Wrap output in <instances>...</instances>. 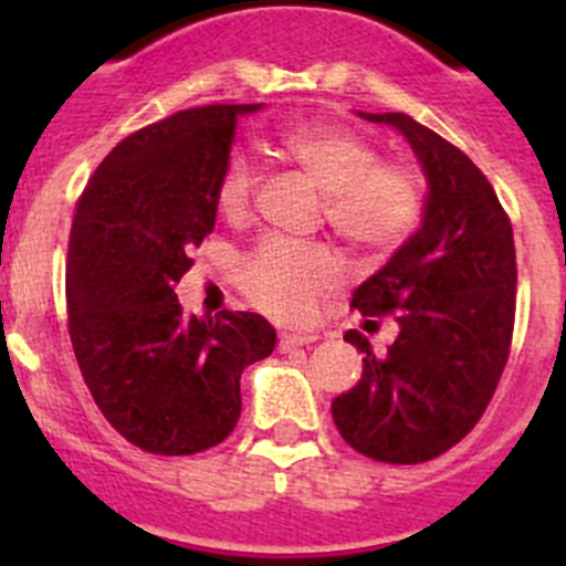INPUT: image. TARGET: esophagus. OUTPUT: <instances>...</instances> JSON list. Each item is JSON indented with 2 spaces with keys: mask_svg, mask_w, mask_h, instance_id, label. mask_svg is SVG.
Masks as SVG:
<instances>
[{
  "mask_svg": "<svg viewBox=\"0 0 566 566\" xmlns=\"http://www.w3.org/2000/svg\"><path fill=\"white\" fill-rule=\"evenodd\" d=\"M314 339H317V334H314V332H297V334L283 332V334H280V339H277V348L286 354V352H292V348H297V345L314 343Z\"/></svg>",
  "mask_w": 566,
  "mask_h": 566,
  "instance_id": "34e87169",
  "label": "esophagus"
}]
</instances>
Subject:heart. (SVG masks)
Segmentation results:
<instances>
[{"label":"heart","instance_id":"b5f03b06","mask_svg":"<svg viewBox=\"0 0 566 566\" xmlns=\"http://www.w3.org/2000/svg\"><path fill=\"white\" fill-rule=\"evenodd\" d=\"M274 153L319 189V218L359 254L397 249L422 214V178L411 164L377 161L365 135L339 124H297L274 138ZM258 172L247 155H229L214 203L229 223L252 214ZM343 263L323 243L263 240L240 263L238 283L254 306L274 317L306 319L319 294L339 283Z\"/></svg>","mask_w":566,"mask_h":566}]
</instances>
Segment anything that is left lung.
Returning a JSON list of instances; mask_svg holds the SVG:
<instances>
[{"instance_id":"obj_1","label":"left lung","mask_w":566,"mask_h":566,"mask_svg":"<svg viewBox=\"0 0 566 566\" xmlns=\"http://www.w3.org/2000/svg\"><path fill=\"white\" fill-rule=\"evenodd\" d=\"M408 138L428 178L422 227L354 292L365 328L394 317L397 339L365 354L363 379L332 402L354 451L388 464L442 457L482 419L513 343L516 247L513 227L482 169L442 135L405 113H359Z\"/></svg>"}]
</instances>
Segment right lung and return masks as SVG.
Wrapping results in <instances>:
<instances>
[{
    "label": "right lung",
    "instance_id": "add662e5",
    "mask_svg": "<svg viewBox=\"0 0 566 566\" xmlns=\"http://www.w3.org/2000/svg\"><path fill=\"white\" fill-rule=\"evenodd\" d=\"M260 104L181 109L127 135L78 195L67 243V332L115 431L155 457L214 448L240 417V374L274 352L252 312L187 317L175 297L214 229V187L238 115Z\"/></svg>",
    "mask_w": 566,
    "mask_h": 566
}]
</instances>
